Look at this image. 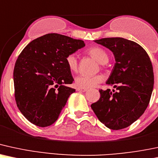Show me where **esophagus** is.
<instances>
[{
	"label": "esophagus",
	"mask_w": 158,
	"mask_h": 158,
	"mask_svg": "<svg viewBox=\"0 0 158 158\" xmlns=\"http://www.w3.org/2000/svg\"><path fill=\"white\" fill-rule=\"evenodd\" d=\"M77 91H78V92H86L87 89H81V88H77Z\"/></svg>",
	"instance_id": "obj_1"
}]
</instances>
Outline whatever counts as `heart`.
I'll return each instance as SVG.
<instances>
[{
	"instance_id": "1",
	"label": "heart",
	"mask_w": 158,
	"mask_h": 158,
	"mask_svg": "<svg viewBox=\"0 0 158 158\" xmlns=\"http://www.w3.org/2000/svg\"><path fill=\"white\" fill-rule=\"evenodd\" d=\"M87 53L95 59L101 64H105L109 61V55L104 49L98 46H93L87 50ZM66 64L72 72H77L78 69V61L75 54H70L66 56ZM103 81V76L98 75L94 76L78 75L75 80V86L81 89H90L94 87Z\"/></svg>"
}]
</instances>
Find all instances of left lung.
<instances>
[{
    "label": "left lung",
    "instance_id": "8db88e82",
    "mask_svg": "<svg viewBox=\"0 0 158 158\" xmlns=\"http://www.w3.org/2000/svg\"><path fill=\"white\" fill-rule=\"evenodd\" d=\"M112 52L115 64L106 83L109 89L99 90L101 98L91 105L100 121L113 130L124 129L143 114L154 86L152 64L142 46L123 38L94 40Z\"/></svg>",
    "mask_w": 158,
    "mask_h": 158
}]
</instances>
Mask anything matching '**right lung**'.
I'll return each instance as SVG.
<instances>
[{"label": "right lung", "instance_id": "add662e5", "mask_svg": "<svg viewBox=\"0 0 158 158\" xmlns=\"http://www.w3.org/2000/svg\"><path fill=\"white\" fill-rule=\"evenodd\" d=\"M83 40L57 33L38 38L26 46L17 59L13 79L17 106L27 119L40 127L59 118L75 89L66 64L67 55L84 47Z\"/></svg>", "mask_w": 158, "mask_h": 158}]
</instances>
